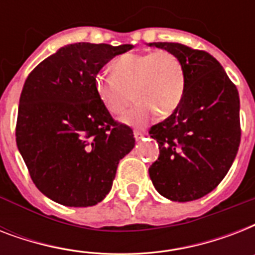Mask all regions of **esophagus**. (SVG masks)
I'll use <instances>...</instances> for the list:
<instances>
[{"label": "esophagus", "mask_w": 255, "mask_h": 255, "mask_svg": "<svg viewBox=\"0 0 255 255\" xmlns=\"http://www.w3.org/2000/svg\"><path fill=\"white\" fill-rule=\"evenodd\" d=\"M143 133H141V132H139V131H135L133 132V137H135V140L136 141H139V140H141L143 139Z\"/></svg>", "instance_id": "1"}]
</instances>
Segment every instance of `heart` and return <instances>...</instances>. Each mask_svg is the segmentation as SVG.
<instances>
[{
	"mask_svg": "<svg viewBox=\"0 0 255 255\" xmlns=\"http://www.w3.org/2000/svg\"><path fill=\"white\" fill-rule=\"evenodd\" d=\"M111 69L112 73L95 77L96 95L114 115H120L135 96L137 103L122 118L127 126H144L155 111L160 116L170 115L181 102L185 90L184 69L169 51L123 54L112 61Z\"/></svg>",
	"mask_w": 255,
	"mask_h": 255,
	"instance_id": "b5f03b06",
	"label": "heart"
}]
</instances>
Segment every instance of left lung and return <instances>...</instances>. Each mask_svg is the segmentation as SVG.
Returning a JSON list of instances; mask_svg holds the SVG:
<instances>
[{
  "label": "left lung",
  "mask_w": 255,
  "mask_h": 255,
  "mask_svg": "<svg viewBox=\"0 0 255 255\" xmlns=\"http://www.w3.org/2000/svg\"><path fill=\"white\" fill-rule=\"evenodd\" d=\"M148 46L174 54L185 75L178 107L149 129L160 149L149 177L168 200L193 201L212 192L236 159L241 141L237 87L206 51L172 42Z\"/></svg>",
  "instance_id": "8db88e82"
}]
</instances>
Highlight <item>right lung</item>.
Instances as JSON below:
<instances>
[{
  "mask_svg": "<svg viewBox=\"0 0 255 255\" xmlns=\"http://www.w3.org/2000/svg\"><path fill=\"white\" fill-rule=\"evenodd\" d=\"M132 45L79 42L61 47L29 74L19 98L15 140L38 189L65 206L100 202L118 164L135 147L95 91V77Z\"/></svg>",
  "mask_w": 255,
  "mask_h": 255,
  "instance_id": "right-lung-1",
  "label": "right lung"
}]
</instances>
